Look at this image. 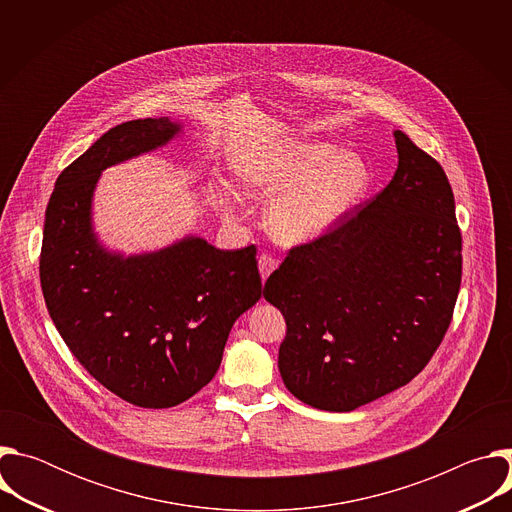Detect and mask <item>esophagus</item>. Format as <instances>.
<instances>
[{"mask_svg":"<svg viewBox=\"0 0 512 512\" xmlns=\"http://www.w3.org/2000/svg\"><path fill=\"white\" fill-rule=\"evenodd\" d=\"M275 269H277V259H273V257L267 255V253L259 255V273H261V279H263V281H265Z\"/></svg>","mask_w":512,"mask_h":512,"instance_id":"34e87169","label":"esophagus"}]
</instances>
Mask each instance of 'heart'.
<instances>
[{
  "instance_id": "b5f03b06",
  "label": "heart",
  "mask_w": 512,
  "mask_h": 512,
  "mask_svg": "<svg viewBox=\"0 0 512 512\" xmlns=\"http://www.w3.org/2000/svg\"><path fill=\"white\" fill-rule=\"evenodd\" d=\"M235 176L249 196L271 198L265 227L285 247L328 233L371 186L369 168L360 156L324 141L247 152L237 160Z\"/></svg>"
}]
</instances>
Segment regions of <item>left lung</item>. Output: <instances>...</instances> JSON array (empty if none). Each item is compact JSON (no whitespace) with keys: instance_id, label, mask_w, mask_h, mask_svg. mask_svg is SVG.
Segmentation results:
<instances>
[{"instance_id":"obj_1","label":"left lung","mask_w":512,"mask_h":512,"mask_svg":"<svg viewBox=\"0 0 512 512\" xmlns=\"http://www.w3.org/2000/svg\"><path fill=\"white\" fill-rule=\"evenodd\" d=\"M393 180L324 237L291 249L263 296L285 318L291 395L354 411L423 371L452 322L462 235L446 172L399 129Z\"/></svg>"}]
</instances>
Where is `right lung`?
<instances>
[{"mask_svg":"<svg viewBox=\"0 0 512 512\" xmlns=\"http://www.w3.org/2000/svg\"><path fill=\"white\" fill-rule=\"evenodd\" d=\"M182 131L170 117L109 129L58 176L44 218L40 283L56 330L91 377L145 409L174 407L208 385L233 324L261 298L253 245L223 251L186 235L125 255L95 231L103 170Z\"/></svg>","mask_w":512,"mask_h":512,"instance_id":"right-lung-1","label":"right lung"}]
</instances>
